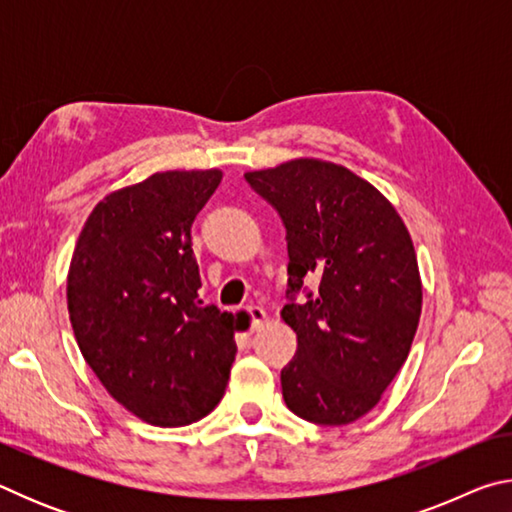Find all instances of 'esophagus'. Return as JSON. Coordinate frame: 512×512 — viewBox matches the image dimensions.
<instances>
[{"label": "esophagus", "mask_w": 512, "mask_h": 512, "mask_svg": "<svg viewBox=\"0 0 512 512\" xmlns=\"http://www.w3.org/2000/svg\"><path fill=\"white\" fill-rule=\"evenodd\" d=\"M246 316L250 318V329H259V327L266 323V318H268L266 311L262 307H257V305L246 307Z\"/></svg>", "instance_id": "esophagus-1"}]
</instances>
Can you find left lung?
<instances>
[{
    "mask_svg": "<svg viewBox=\"0 0 512 512\" xmlns=\"http://www.w3.org/2000/svg\"><path fill=\"white\" fill-rule=\"evenodd\" d=\"M244 178L287 228L282 318L298 350L282 368L284 402L314 424L359 420L404 366L420 323L409 230L375 187L341 164L298 158ZM314 279L317 289L305 290ZM300 290L306 298L296 301Z\"/></svg>",
    "mask_w": 512,
    "mask_h": 512,
    "instance_id": "8db88e82",
    "label": "left lung"
}]
</instances>
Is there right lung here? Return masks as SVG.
Segmentation results:
<instances>
[{
	"label": "right lung",
	"mask_w": 512,
	"mask_h": 512,
	"mask_svg": "<svg viewBox=\"0 0 512 512\" xmlns=\"http://www.w3.org/2000/svg\"><path fill=\"white\" fill-rule=\"evenodd\" d=\"M223 173L162 171L108 194L76 241L67 309L83 359L115 400L155 427L221 402L235 316L198 298L192 223Z\"/></svg>",
	"instance_id": "obj_1"
}]
</instances>
